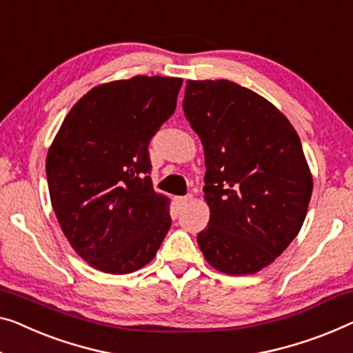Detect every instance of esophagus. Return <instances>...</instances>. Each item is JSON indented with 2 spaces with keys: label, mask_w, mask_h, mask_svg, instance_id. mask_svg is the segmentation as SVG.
<instances>
[{
  "label": "esophagus",
  "mask_w": 353,
  "mask_h": 353,
  "mask_svg": "<svg viewBox=\"0 0 353 353\" xmlns=\"http://www.w3.org/2000/svg\"><path fill=\"white\" fill-rule=\"evenodd\" d=\"M192 199H193L192 194H185V196H179V198H176V204H177L179 208H185L187 204L192 203Z\"/></svg>",
  "instance_id": "34e87169"
}]
</instances>
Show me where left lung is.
I'll list each match as a JSON object with an SVG mask.
<instances>
[{
    "label": "left lung",
    "mask_w": 353,
    "mask_h": 353,
    "mask_svg": "<svg viewBox=\"0 0 353 353\" xmlns=\"http://www.w3.org/2000/svg\"><path fill=\"white\" fill-rule=\"evenodd\" d=\"M182 108L206 160L210 217L199 249L225 274H254L306 219L312 176L301 141L268 99L230 81H188Z\"/></svg>",
    "instance_id": "obj_1"
}]
</instances>
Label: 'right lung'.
Returning <instances> with one entry per match:
<instances>
[{
  "instance_id": "right-lung-1",
  "label": "right lung",
  "mask_w": 353,
  "mask_h": 353,
  "mask_svg": "<svg viewBox=\"0 0 353 353\" xmlns=\"http://www.w3.org/2000/svg\"><path fill=\"white\" fill-rule=\"evenodd\" d=\"M182 79L134 76L92 88L66 115L46 160L50 201L79 256L109 274L138 271L171 227L154 192L149 144L174 114Z\"/></svg>"
}]
</instances>
